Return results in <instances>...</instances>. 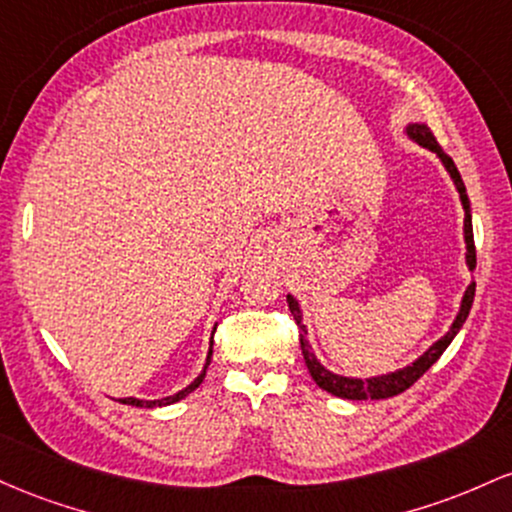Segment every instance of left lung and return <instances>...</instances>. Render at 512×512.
<instances>
[{"mask_svg":"<svg viewBox=\"0 0 512 512\" xmlns=\"http://www.w3.org/2000/svg\"><path fill=\"white\" fill-rule=\"evenodd\" d=\"M406 132H409V135L418 142V145L428 147L430 152L438 154L440 162L445 164V169L450 171L452 181H455V186H457V191H459V198H462V205H464V241H467V266H469V271H474V268H476V249H474V232H472V210H469L467 188H464L462 176H459L457 166H455V162H452L450 154L442 152V147L438 145V140H435V135H433V132H430L428 125L413 123V125H409V128H406ZM474 290H476V283H472V285L467 287V292H464V300H462V307H459V314H457L455 324H452L450 331H447L438 343H433V346H430L426 353H423L421 358L416 360V363L409 365V367H404V370L389 372V375L370 377V380H353V377L333 375V372L326 370V367L317 360V355L312 353V348H309L307 338H304V336H307V329H304L302 312H300V307H297V300L292 295H287V307H290L292 317H295L297 326H300V346H302V355H304V363H307L309 375H312V380L317 382L319 387L324 389V392H329L333 396H341V399H353V401L389 399V396H396V394L406 392V389H409L413 382L421 380V377L426 375L430 367H433L435 360H438L440 355L445 353V348L450 346L452 338L457 336V331L462 329V324L469 317V309H472V302H474Z\"/></svg>","mask_w":512,"mask_h":512,"instance_id":"8db88e82","label":"left lung"}]
</instances>
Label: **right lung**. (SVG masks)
<instances>
[{"label": "right lung", "instance_id": "obj_1", "mask_svg": "<svg viewBox=\"0 0 512 512\" xmlns=\"http://www.w3.org/2000/svg\"><path fill=\"white\" fill-rule=\"evenodd\" d=\"M210 358H212V348H210V353H208V363H205V367H203V372H200L198 377H195V382H191L188 384L186 389H181L179 394H174V396H166V399H154V401H145V399H132V396H128V399H120V404H130V406H140V409H154V406H169V404H176V401H181L183 396H188L193 392L195 387H198L200 382H203V377H205V372H208V365H210Z\"/></svg>", "mask_w": 512, "mask_h": 512}]
</instances>
